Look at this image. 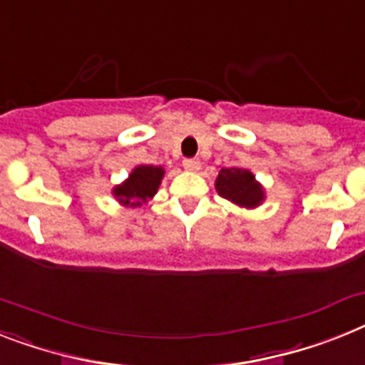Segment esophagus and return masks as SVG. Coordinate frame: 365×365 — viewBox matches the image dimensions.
<instances>
[{
  "label": "esophagus",
  "instance_id": "esophagus-1",
  "mask_svg": "<svg viewBox=\"0 0 365 365\" xmlns=\"http://www.w3.org/2000/svg\"><path fill=\"white\" fill-rule=\"evenodd\" d=\"M182 168H185L186 171H192V173H195V171L201 170V162H199L197 158H186V160L182 162Z\"/></svg>",
  "mask_w": 365,
  "mask_h": 365
}]
</instances>
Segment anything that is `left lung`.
Returning a JSON list of instances; mask_svg holds the SVG:
<instances>
[{
  "mask_svg": "<svg viewBox=\"0 0 365 365\" xmlns=\"http://www.w3.org/2000/svg\"><path fill=\"white\" fill-rule=\"evenodd\" d=\"M214 186L221 197L242 208H257L266 199L264 186L244 168H223Z\"/></svg>",
  "mask_w": 365,
  "mask_h": 365,
  "instance_id": "left-lung-1",
  "label": "left lung"
}]
</instances>
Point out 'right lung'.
Returning <instances> with one entry per match:
<instances>
[{"label": "right lung", "instance_id": "obj_1", "mask_svg": "<svg viewBox=\"0 0 365 365\" xmlns=\"http://www.w3.org/2000/svg\"><path fill=\"white\" fill-rule=\"evenodd\" d=\"M164 168L151 166V164H140L135 170L130 171L121 185H116L112 188V195L123 207H142L149 203L155 194L158 192L162 179H164Z\"/></svg>", "mask_w": 365, "mask_h": 365}]
</instances>
